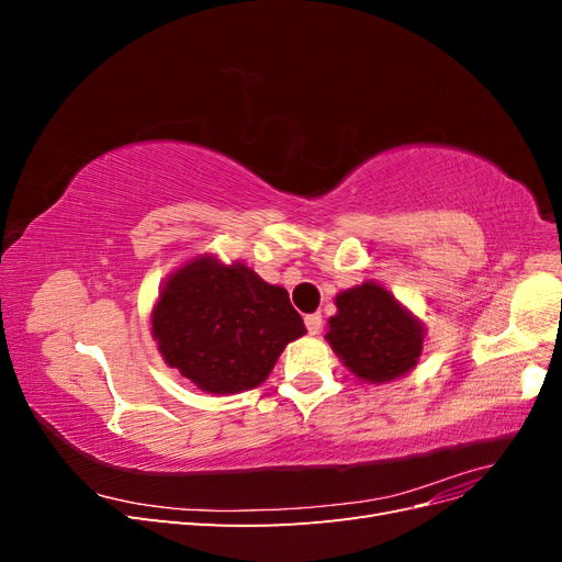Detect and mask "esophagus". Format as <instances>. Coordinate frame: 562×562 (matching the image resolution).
Listing matches in <instances>:
<instances>
[{
  "instance_id": "1",
  "label": "esophagus",
  "mask_w": 562,
  "mask_h": 562,
  "mask_svg": "<svg viewBox=\"0 0 562 562\" xmlns=\"http://www.w3.org/2000/svg\"><path fill=\"white\" fill-rule=\"evenodd\" d=\"M304 323H307L310 335H318L321 328H323V316H321L318 312H316V314H310V316H304Z\"/></svg>"
}]
</instances>
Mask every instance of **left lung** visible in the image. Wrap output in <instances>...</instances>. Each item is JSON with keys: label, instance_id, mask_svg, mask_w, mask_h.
<instances>
[{"label": "left lung", "instance_id": "left-lung-1", "mask_svg": "<svg viewBox=\"0 0 562 562\" xmlns=\"http://www.w3.org/2000/svg\"><path fill=\"white\" fill-rule=\"evenodd\" d=\"M335 307L326 339L361 382H394L417 366L427 328L384 285H353L335 297Z\"/></svg>", "mask_w": 562, "mask_h": 562}]
</instances>
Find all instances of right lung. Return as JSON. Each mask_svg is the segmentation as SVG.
<instances>
[{
  "mask_svg": "<svg viewBox=\"0 0 562 562\" xmlns=\"http://www.w3.org/2000/svg\"><path fill=\"white\" fill-rule=\"evenodd\" d=\"M149 318L164 363L215 396L260 386L285 345L307 333L285 288L209 252L166 277Z\"/></svg>",
  "mask_w": 562,
  "mask_h": 562,
  "instance_id": "add662e5",
  "label": "right lung"
}]
</instances>
